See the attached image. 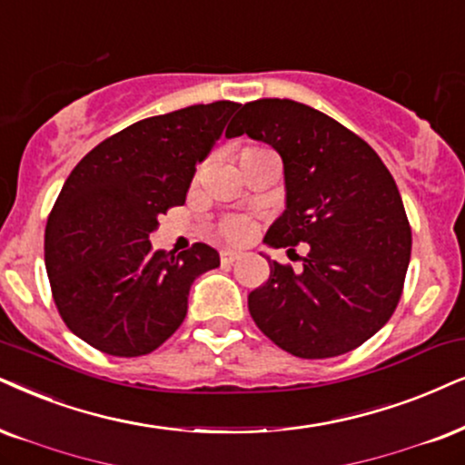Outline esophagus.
Wrapping results in <instances>:
<instances>
[{
    "mask_svg": "<svg viewBox=\"0 0 465 465\" xmlns=\"http://www.w3.org/2000/svg\"><path fill=\"white\" fill-rule=\"evenodd\" d=\"M240 257V252L238 251H229V249H225V251H221V262L223 263H233Z\"/></svg>",
    "mask_w": 465,
    "mask_h": 465,
    "instance_id": "obj_1",
    "label": "esophagus"
}]
</instances>
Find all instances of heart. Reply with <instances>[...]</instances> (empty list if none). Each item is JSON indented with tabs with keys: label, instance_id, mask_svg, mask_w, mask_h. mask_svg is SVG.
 Listing matches in <instances>:
<instances>
[{
	"label": "heart",
	"instance_id": "heart-1",
	"mask_svg": "<svg viewBox=\"0 0 465 465\" xmlns=\"http://www.w3.org/2000/svg\"><path fill=\"white\" fill-rule=\"evenodd\" d=\"M266 154H272V152H268L263 148H244L242 152H240V163H249V161H252V158H260ZM221 232H223V236H225L227 240H232V242H244V240L251 236L252 223L246 219V216H229V219L223 221Z\"/></svg>",
	"mask_w": 465,
	"mask_h": 465
}]
</instances>
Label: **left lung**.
Returning a JSON list of instances; mask_svg holds the SVG:
<instances>
[{
  "label": "left lung",
  "mask_w": 465,
  "mask_h": 465,
  "mask_svg": "<svg viewBox=\"0 0 465 465\" xmlns=\"http://www.w3.org/2000/svg\"><path fill=\"white\" fill-rule=\"evenodd\" d=\"M240 134L283 158L285 210L263 242L309 244L301 272L268 257L251 317L298 358L356 350L391 320L408 272L412 232L395 180L367 141L290 98L240 104L225 137Z\"/></svg>",
  "instance_id": "obj_1"
}]
</instances>
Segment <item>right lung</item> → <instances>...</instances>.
I'll use <instances>...</instances> for the list:
<instances>
[{"instance_id":"add662e5","label":"right lung","mask_w":465,"mask_h":465,"mask_svg":"<svg viewBox=\"0 0 465 465\" xmlns=\"http://www.w3.org/2000/svg\"><path fill=\"white\" fill-rule=\"evenodd\" d=\"M232 101L145 117L111 134L70 172L45 229L46 274L62 320L111 356H143L178 331L199 274L221 263L197 242L154 251L158 216L186 199Z\"/></svg>"}]
</instances>
